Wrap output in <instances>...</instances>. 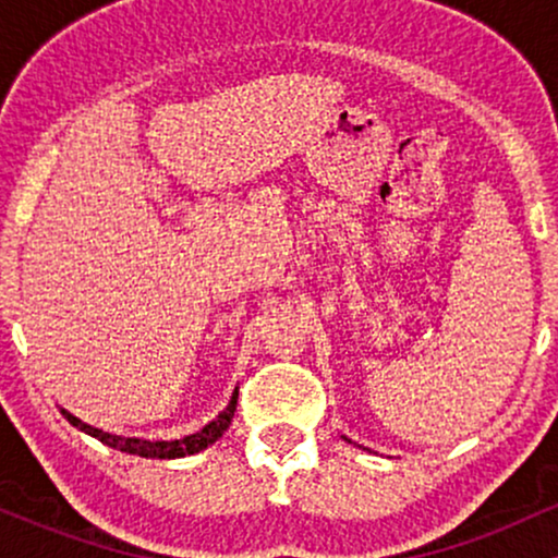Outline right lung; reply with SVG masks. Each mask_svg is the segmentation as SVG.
Instances as JSON below:
<instances>
[{
	"label": "right lung",
	"mask_w": 558,
	"mask_h": 558,
	"mask_svg": "<svg viewBox=\"0 0 558 558\" xmlns=\"http://www.w3.org/2000/svg\"><path fill=\"white\" fill-rule=\"evenodd\" d=\"M235 401H239V390H233L228 407L222 409V412L217 414V417L209 422V425H204L202 430L194 433V435H185V438H181V440L125 438V435H114V433L99 430V427L88 425V422H83V420L75 417V414H70L68 409H62V417H65L73 427H78L81 433L92 435V438L101 440V444L110 446V448H118V451H123V453H136V457H144V459H181V457H191V453L204 451V448L213 446L217 438H222V433L228 430L230 420H233Z\"/></svg>",
	"instance_id": "add662e5"
}]
</instances>
